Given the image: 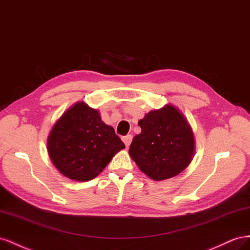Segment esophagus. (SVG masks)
<instances>
[{
	"instance_id": "obj_1",
	"label": "esophagus",
	"mask_w": 250,
	"mask_h": 250,
	"mask_svg": "<svg viewBox=\"0 0 250 250\" xmlns=\"http://www.w3.org/2000/svg\"><path fill=\"white\" fill-rule=\"evenodd\" d=\"M132 138H133V137H132V135H126V136L123 137V141L125 142V146H126V147L131 145Z\"/></svg>"
}]
</instances>
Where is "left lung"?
Here are the masks:
<instances>
[{
  "mask_svg": "<svg viewBox=\"0 0 250 250\" xmlns=\"http://www.w3.org/2000/svg\"><path fill=\"white\" fill-rule=\"evenodd\" d=\"M141 133L133 138L129 154L147 177L161 181L180 174L195 151L191 127L172 104L146 114L139 120Z\"/></svg>",
  "mask_w": 250,
  "mask_h": 250,
  "instance_id": "8db88e82",
  "label": "left lung"
}]
</instances>
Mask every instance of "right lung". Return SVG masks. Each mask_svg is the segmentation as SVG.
<instances>
[{
    "label": "right lung",
    "instance_id": "add662e5",
    "mask_svg": "<svg viewBox=\"0 0 250 250\" xmlns=\"http://www.w3.org/2000/svg\"><path fill=\"white\" fill-rule=\"evenodd\" d=\"M54 167L74 181H89L101 174L125 144L97 110L80 102L56 121L47 140Z\"/></svg>",
    "mask_w": 250,
    "mask_h": 250
}]
</instances>
